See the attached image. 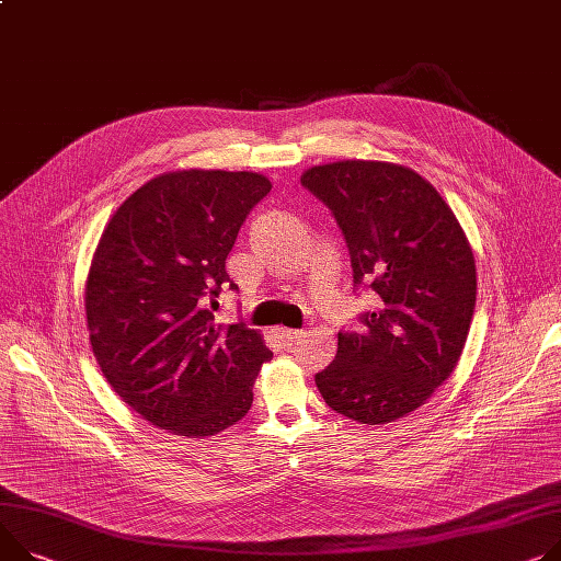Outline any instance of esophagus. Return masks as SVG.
I'll return each instance as SVG.
<instances>
[{"instance_id":"34e87169","label":"esophagus","mask_w":561,"mask_h":561,"mask_svg":"<svg viewBox=\"0 0 561 561\" xmlns=\"http://www.w3.org/2000/svg\"><path fill=\"white\" fill-rule=\"evenodd\" d=\"M278 336L280 341L285 343V346H294V343H298L300 339L306 336L304 330H289V328H278Z\"/></svg>"}]
</instances>
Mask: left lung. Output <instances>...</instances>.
Listing matches in <instances>:
<instances>
[{"label":"left lung","instance_id":"obj_1","mask_svg":"<svg viewBox=\"0 0 561 561\" xmlns=\"http://www.w3.org/2000/svg\"><path fill=\"white\" fill-rule=\"evenodd\" d=\"M346 240L355 291L377 308L362 332L341 330L334 362L314 379L325 404L362 424L422 407L454 373L477 308L471 247L438 191L383 161H336L300 178Z\"/></svg>","mask_w":561,"mask_h":561}]
</instances>
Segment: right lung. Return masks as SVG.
Instances as JSON below:
<instances>
[{
  "mask_svg": "<svg viewBox=\"0 0 561 561\" xmlns=\"http://www.w3.org/2000/svg\"><path fill=\"white\" fill-rule=\"evenodd\" d=\"M272 184L257 172L180 170L112 215L84 287L94 357L116 396L180 436H213L247 415L272 359L244 323L218 325L238 231Z\"/></svg>",
  "mask_w": 561,
  "mask_h": 561,
  "instance_id": "1",
  "label": "right lung"
}]
</instances>
